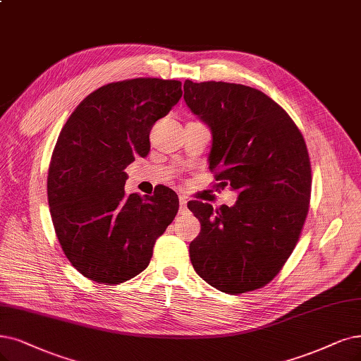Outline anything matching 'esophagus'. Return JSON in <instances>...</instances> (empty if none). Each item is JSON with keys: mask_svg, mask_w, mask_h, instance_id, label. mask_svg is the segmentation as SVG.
<instances>
[{"mask_svg": "<svg viewBox=\"0 0 361 361\" xmlns=\"http://www.w3.org/2000/svg\"><path fill=\"white\" fill-rule=\"evenodd\" d=\"M178 201H180V211H181V212H184V211H185V208H188V197L183 196V195H180Z\"/></svg>", "mask_w": 361, "mask_h": 361, "instance_id": "esophagus-1", "label": "esophagus"}]
</instances>
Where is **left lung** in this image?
<instances>
[{
	"label": "left lung",
	"instance_id": "obj_1",
	"mask_svg": "<svg viewBox=\"0 0 361 361\" xmlns=\"http://www.w3.org/2000/svg\"><path fill=\"white\" fill-rule=\"evenodd\" d=\"M184 101L212 133L209 169L238 192L233 207L188 204L201 221L190 243L196 274L214 288H262L295 250L308 216L311 162L296 123L263 92L224 82H184Z\"/></svg>",
	"mask_w": 361,
	"mask_h": 361
}]
</instances>
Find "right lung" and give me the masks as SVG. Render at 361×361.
<instances>
[{
  "mask_svg": "<svg viewBox=\"0 0 361 361\" xmlns=\"http://www.w3.org/2000/svg\"><path fill=\"white\" fill-rule=\"evenodd\" d=\"M183 95L181 82L109 83L77 105L51 153L47 199L58 241L74 268L114 286L141 274L178 211L176 192L126 195V166L150 152V130Z\"/></svg>",
  "mask_w": 361,
  "mask_h": 361,
  "instance_id": "1",
  "label": "right lung"
}]
</instances>
